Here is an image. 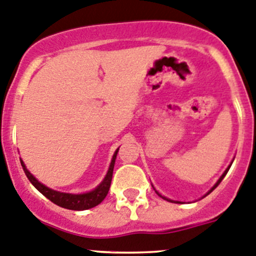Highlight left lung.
<instances>
[{
	"label": "left lung",
	"mask_w": 256,
	"mask_h": 256,
	"mask_svg": "<svg viewBox=\"0 0 256 256\" xmlns=\"http://www.w3.org/2000/svg\"><path fill=\"white\" fill-rule=\"evenodd\" d=\"M232 162H234V160H232ZM232 162H231V163H230V164H228V168H226V170H225V172H224V174H221V177H220V178H218V182H216V184H214V186H212V187H211V188H210V190H208V192H206V194H204V196H202V197H201V198H204V197H205V196H208V194H211V192H212V191H214V190H215V188H216V187H218V184H220V182H221V181H222V178H224V177H225V176H226V174H228V170H230V167H231V164H232ZM152 186H153V184H152ZM153 188H154V187H153ZM154 191H156V194H158V196H160V197H162V198H163V200H166V201H170V202H174V204H184V202H181V201H174V200H171V198H168V197H166V196H162V194H160V192H158V191H157V190H156V188H154Z\"/></svg>",
	"instance_id": "8db88e82"
}]
</instances>
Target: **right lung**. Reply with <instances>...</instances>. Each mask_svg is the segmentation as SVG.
Here are the masks:
<instances>
[{"label": "right lung", "mask_w": 256, "mask_h": 256, "mask_svg": "<svg viewBox=\"0 0 256 256\" xmlns=\"http://www.w3.org/2000/svg\"><path fill=\"white\" fill-rule=\"evenodd\" d=\"M119 148H116V150L114 152L113 158L110 160V164H109L108 172H106V177L103 178V181L98 184L94 190L89 192H85V194H66V192H60L55 191L52 188H48V186H45L44 184H41L38 180L35 178L32 174L26 168L25 163L22 160H21V166H22L24 172L28 176V181L35 186V188L38 192L44 194L46 198H48L51 202H54L55 205L60 206V208H68V210H75V211H82V210H89L92 208H96V205L103 201L106 198V196L108 194L109 187L112 184V177H113V170H114V163H116V153H118Z\"/></svg>", "instance_id": "add662e5"}]
</instances>
